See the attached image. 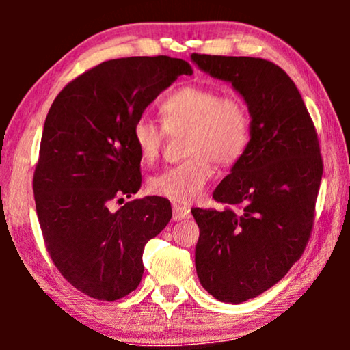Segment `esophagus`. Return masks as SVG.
I'll return each mask as SVG.
<instances>
[{
    "instance_id": "34e87169",
    "label": "esophagus",
    "mask_w": 350,
    "mask_h": 350,
    "mask_svg": "<svg viewBox=\"0 0 350 350\" xmlns=\"http://www.w3.org/2000/svg\"><path fill=\"white\" fill-rule=\"evenodd\" d=\"M191 210L189 207H185V205L174 204L172 205V217H174V221H181V219L189 218Z\"/></svg>"
}]
</instances>
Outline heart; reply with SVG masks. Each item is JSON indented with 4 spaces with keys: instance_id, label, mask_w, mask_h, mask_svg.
Segmentation results:
<instances>
[{
    "instance_id": "obj_1",
    "label": "heart",
    "mask_w": 350,
    "mask_h": 350,
    "mask_svg": "<svg viewBox=\"0 0 350 350\" xmlns=\"http://www.w3.org/2000/svg\"><path fill=\"white\" fill-rule=\"evenodd\" d=\"M162 126L150 118H138L133 142L142 161L154 162L161 154L165 131L188 129V159L167 167L150 180L151 193L174 202L191 204L204 194L213 178V161L232 165L247 151L252 138V119L239 95H223L207 85H185L161 103Z\"/></svg>"
}]
</instances>
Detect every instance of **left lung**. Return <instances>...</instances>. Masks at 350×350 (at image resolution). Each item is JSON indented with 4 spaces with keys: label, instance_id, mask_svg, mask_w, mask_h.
<instances>
[{
    "label": "left lung",
    "instance_id": "obj_1",
    "mask_svg": "<svg viewBox=\"0 0 350 350\" xmlns=\"http://www.w3.org/2000/svg\"><path fill=\"white\" fill-rule=\"evenodd\" d=\"M213 78L229 81L252 116V138L213 191L224 204L193 208L200 229L196 271L223 303H243L284 279L314 228L323 174L317 131L290 76L265 59L193 54Z\"/></svg>",
    "mask_w": 350,
    "mask_h": 350
}]
</instances>
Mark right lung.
<instances>
[{
	"label": "right lung",
	"instance_id": "1",
	"mask_svg": "<svg viewBox=\"0 0 350 350\" xmlns=\"http://www.w3.org/2000/svg\"><path fill=\"white\" fill-rule=\"evenodd\" d=\"M188 62L157 57L107 60L70 81L47 113L33 175L46 248L84 295L116 301L140 284L143 248L172 218L169 199L150 196L109 212L140 189L133 126Z\"/></svg>",
	"mask_w": 350,
	"mask_h": 350
}]
</instances>
